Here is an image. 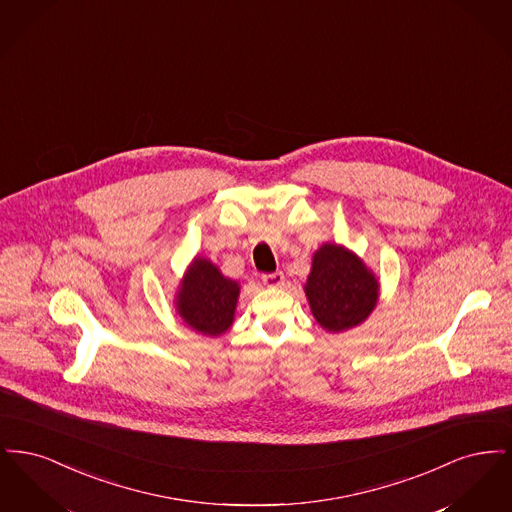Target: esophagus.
I'll list each match as a JSON object with an SVG mask.
<instances>
[{
    "label": "esophagus",
    "instance_id": "esophagus-1",
    "mask_svg": "<svg viewBox=\"0 0 512 512\" xmlns=\"http://www.w3.org/2000/svg\"><path fill=\"white\" fill-rule=\"evenodd\" d=\"M284 282H286V276H284V272H280V270L263 276V284H265L267 288H282Z\"/></svg>",
    "mask_w": 512,
    "mask_h": 512
}]
</instances>
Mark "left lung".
<instances>
[{"label": "left lung", "mask_w": 512, "mask_h": 512, "mask_svg": "<svg viewBox=\"0 0 512 512\" xmlns=\"http://www.w3.org/2000/svg\"><path fill=\"white\" fill-rule=\"evenodd\" d=\"M303 290L320 328L340 334L357 328L372 315L380 297V282L355 251L326 242L313 253Z\"/></svg>", "instance_id": "8db88e82"}]
</instances>
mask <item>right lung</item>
Returning a JSON list of instances; mask_svg holds the SVG:
<instances>
[{
	"label": "right lung",
	"instance_id": "1",
	"mask_svg": "<svg viewBox=\"0 0 512 512\" xmlns=\"http://www.w3.org/2000/svg\"><path fill=\"white\" fill-rule=\"evenodd\" d=\"M238 297L240 282L224 276L211 259L195 255L176 288L172 303L176 315L188 328L217 338L234 324Z\"/></svg>",
	"mask_w": 512,
	"mask_h": 512
}]
</instances>
